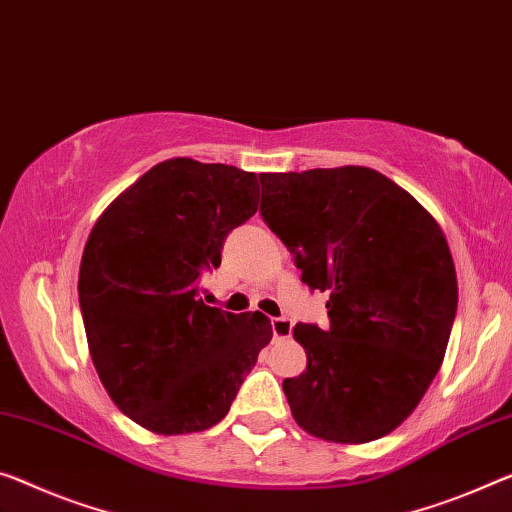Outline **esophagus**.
I'll use <instances>...</instances> for the list:
<instances>
[{
	"label": "esophagus",
	"mask_w": 512,
	"mask_h": 512,
	"mask_svg": "<svg viewBox=\"0 0 512 512\" xmlns=\"http://www.w3.org/2000/svg\"><path fill=\"white\" fill-rule=\"evenodd\" d=\"M293 332V322L288 318H272V334L274 338H288Z\"/></svg>",
	"instance_id": "1"
}]
</instances>
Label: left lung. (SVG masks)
<instances>
[{"label":"left lung","instance_id":"obj_1","mask_svg":"<svg viewBox=\"0 0 512 512\" xmlns=\"http://www.w3.org/2000/svg\"><path fill=\"white\" fill-rule=\"evenodd\" d=\"M261 215L302 281L329 293V329L295 325L306 371L283 380L309 435L364 444L396 430L442 366L458 277L437 219L368 167L261 174Z\"/></svg>","mask_w":512,"mask_h":512}]
</instances>
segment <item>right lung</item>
<instances>
[{
    "mask_svg": "<svg viewBox=\"0 0 512 512\" xmlns=\"http://www.w3.org/2000/svg\"><path fill=\"white\" fill-rule=\"evenodd\" d=\"M258 178L231 164L174 157L148 169L93 224L80 265V309L102 387L157 435L219 423L272 338L261 311L199 300L203 270L258 210Z\"/></svg>",
    "mask_w": 512,
    "mask_h": 512,
    "instance_id": "obj_1",
    "label": "right lung"
}]
</instances>
